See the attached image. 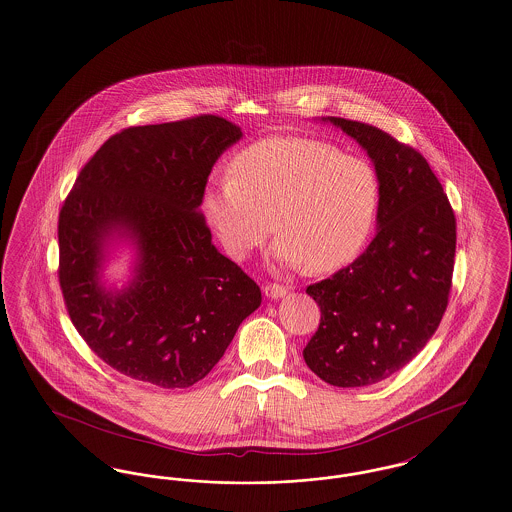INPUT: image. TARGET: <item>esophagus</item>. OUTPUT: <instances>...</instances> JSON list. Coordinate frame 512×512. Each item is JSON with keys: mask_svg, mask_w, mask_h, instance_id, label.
I'll use <instances>...</instances> for the list:
<instances>
[{"mask_svg": "<svg viewBox=\"0 0 512 512\" xmlns=\"http://www.w3.org/2000/svg\"><path fill=\"white\" fill-rule=\"evenodd\" d=\"M263 291L268 299H282L287 293V287L280 286V284H268L263 287Z\"/></svg>", "mask_w": 512, "mask_h": 512, "instance_id": "esophagus-1", "label": "esophagus"}]
</instances>
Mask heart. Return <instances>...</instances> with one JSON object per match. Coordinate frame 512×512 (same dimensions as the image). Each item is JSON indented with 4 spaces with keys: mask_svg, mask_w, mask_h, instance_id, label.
Returning <instances> with one entry per match:
<instances>
[{
    "mask_svg": "<svg viewBox=\"0 0 512 512\" xmlns=\"http://www.w3.org/2000/svg\"><path fill=\"white\" fill-rule=\"evenodd\" d=\"M379 202V177L366 158L320 139L268 137L232 160L230 179L205 188L202 211L236 261L276 226L278 263L329 272L368 242Z\"/></svg>",
    "mask_w": 512,
    "mask_h": 512,
    "instance_id": "heart-1",
    "label": "heart"
}]
</instances>
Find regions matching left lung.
I'll return each mask as SVG.
<instances>
[{
	"mask_svg": "<svg viewBox=\"0 0 512 512\" xmlns=\"http://www.w3.org/2000/svg\"><path fill=\"white\" fill-rule=\"evenodd\" d=\"M322 120L368 152L381 202L368 249L328 280L307 287L322 316L303 356L333 387H368L409 364L440 326L450 297L455 215L415 148L369 123Z\"/></svg>",
	"mask_w": 512,
	"mask_h": 512,
	"instance_id": "1",
	"label": "left lung"
}]
</instances>
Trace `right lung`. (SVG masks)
Returning <instances> with one entry per match:
<instances>
[{
    "label": "right lung",
    "mask_w": 512,
    "mask_h": 512,
    "mask_svg": "<svg viewBox=\"0 0 512 512\" xmlns=\"http://www.w3.org/2000/svg\"><path fill=\"white\" fill-rule=\"evenodd\" d=\"M242 129L219 116L127 127L83 165L59 213V284L89 348L123 375L186 389L223 358L261 289L211 244L207 177ZM114 237L138 246L120 292L100 284Z\"/></svg>",
    "instance_id": "obj_1"
}]
</instances>
